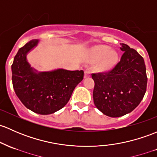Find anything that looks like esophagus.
Listing matches in <instances>:
<instances>
[{"label": "esophagus", "mask_w": 157, "mask_h": 157, "mask_svg": "<svg viewBox=\"0 0 157 157\" xmlns=\"http://www.w3.org/2000/svg\"><path fill=\"white\" fill-rule=\"evenodd\" d=\"M91 75V70L90 69H86L85 71V74H84V77H89Z\"/></svg>", "instance_id": "esophagus-1"}]
</instances>
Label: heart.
Returning a JSON list of instances; mask_svg holds the SVG:
<instances>
[{
  "instance_id": "heart-1",
  "label": "heart",
  "mask_w": 157,
  "mask_h": 157,
  "mask_svg": "<svg viewBox=\"0 0 157 157\" xmlns=\"http://www.w3.org/2000/svg\"><path fill=\"white\" fill-rule=\"evenodd\" d=\"M92 56L95 60L103 58L97 67L101 71L109 70L114 67L119 59L117 52L114 50H110V47L107 46H98L95 47L92 49Z\"/></svg>"
}]
</instances>
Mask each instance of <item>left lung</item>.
<instances>
[{
	"label": "left lung",
	"mask_w": 157,
	"mask_h": 157,
	"mask_svg": "<svg viewBox=\"0 0 157 157\" xmlns=\"http://www.w3.org/2000/svg\"><path fill=\"white\" fill-rule=\"evenodd\" d=\"M120 61L107 72L92 74L95 82V107L110 117L124 116L132 111L144 98L147 77L143 57L127 44H122Z\"/></svg>",
	"instance_id": "8db88e82"
}]
</instances>
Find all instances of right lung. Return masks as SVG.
<instances>
[{
	"instance_id": "right-lung-1",
	"label": "right lung",
	"mask_w": 157,
	"mask_h": 157,
	"mask_svg": "<svg viewBox=\"0 0 157 157\" xmlns=\"http://www.w3.org/2000/svg\"><path fill=\"white\" fill-rule=\"evenodd\" d=\"M37 43V40H31L19 49L12 65V81L16 95L26 108L47 115L66 105L75 87L83 80L84 72L65 69L37 72L26 59L28 52Z\"/></svg>"
}]
</instances>
